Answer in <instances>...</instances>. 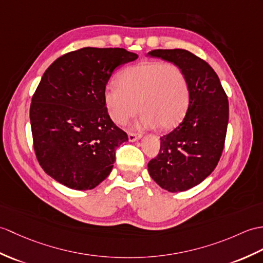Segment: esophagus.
Wrapping results in <instances>:
<instances>
[{
    "label": "esophagus",
    "mask_w": 263,
    "mask_h": 263,
    "mask_svg": "<svg viewBox=\"0 0 263 263\" xmlns=\"http://www.w3.org/2000/svg\"><path fill=\"white\" fill-rule=\"evenodd\" d=\"M140 138H141V134H137V133H133V132L129 133V141L130 142L137 141V140H139Z\"/></svg>",
    "instance_id": "obj_1"
}]
</instances>
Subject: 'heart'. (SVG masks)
Masks as SVG:
<instances>
[{
    "instance_id": "heart-1",
    "label": "heart",
    "mask_w": 263,
    "mask_h": 263,
    "mask_svg": "<svg viewBox=\"0 0 263 263\" xmlns=\"http://www.w3.org/2000/svg\"><path fill=\"white\" fill-rule=\"evenodd\" d=\"M103 101L111 120L125 124L141 109V124L170 129L184 117L189 102L187 76L179 66L159 62L127 67L118 85H107ZM139 106H137V104Z\"/></svg>"
}]
</instances>
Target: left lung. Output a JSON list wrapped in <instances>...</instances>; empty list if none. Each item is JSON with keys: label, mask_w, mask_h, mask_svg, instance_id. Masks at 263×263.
I'll return each mask as SVG.
<instances>
[{"label": "left lung", "mask_w": 263, "mask_h": 263, "mask_svg": "<svg viewBox=\"0 0 263 263\" xmlns=\"http://www.w3.org/2000/svg\"><path fill=\"white\" fill-rule=\"evenodd\" d=\"M149 56L174 63L184 70L189 102L184 119L160 138V151L148 163L158 185L170 193L200 184L215 169L224 149L229 101L214 69L184 49H157Z\"/></svg>", "instance_id": "left-lung-1"}]
</instances>
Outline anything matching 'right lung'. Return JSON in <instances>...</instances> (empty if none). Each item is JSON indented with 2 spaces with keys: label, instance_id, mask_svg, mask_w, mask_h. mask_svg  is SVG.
Instances as JSON below:
<instances>
[{
  "label": "right lung",
  "instance_id": "right-lung-1",
  "mask_svg": "<svg viewBox=\"0 0 263 263\" xmlns=\"http://www.w3.org/2000/svg\"><path fill=\"white\" fill-rule=\"evenodd\" d=\"M137 53L86 47L48 67L32 96L33 148L45 173L76 191L93 189L111 173L115 150L127 134L113 123L103 91L119 66Z\"/></svg>",
  "mask_w": 263,
  "mask_h": 263
}]
</instances>
